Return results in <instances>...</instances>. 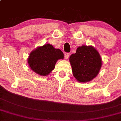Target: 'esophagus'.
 Here are the masks:
<instances>
[{
  "mask_svg": "<svg viewBox=\"0 0 121 121\" xmlns=\"http://www.w3.org/2000/svg\"><path fill=\"white\" fill-rule=\"evenodd\" d=\"M69 56H70V54H69V53H66V54H64V58H66V60L68 59L69 57Z\"/></svg>",
  "mask_w": 121,
  "mask_h": 121,
  "instance_id": "34e87169",
  "label": "esophagus"
}]
</instances>
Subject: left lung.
Wrapping results in <instances>:
<instances>
[{
	"label": "left lung",
	"instance_id": "left-lung-1",
	"mask_svg": "<svg viewBox=\"0 0 121 121\" xmlns=\"http://www.w3.org/2000/svg\"><path fill=\"white\" fill-rule=\"evenodd\" d=\"M73 75L79 82H88L96 77L102 66L101 56L92 46L82 45L70 56Z\"/></svg>",
	"mask_w": 121,
	"mask_h": 121
}]
</instances>
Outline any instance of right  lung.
I'll return each mask as SVG.
<instances>
[{
	"instance_id": "right-lung-1",
	"label": "right lung",
	"mask_w": 121,
	"mask_h": 121,
	"mask_svg": "<svg viewBox=\"0 0 121 121\" xmlns=\"http://www.w3.org/2000/svg\"><path fill=\"white\" fill-rule=\"evenodd\" d=\"M64 58V54L52 45L46 43L37 47L29 54L27 63L30 68L38 74L46 76L55 68L58 60Z\"/></svg>"
}]
</instances>
